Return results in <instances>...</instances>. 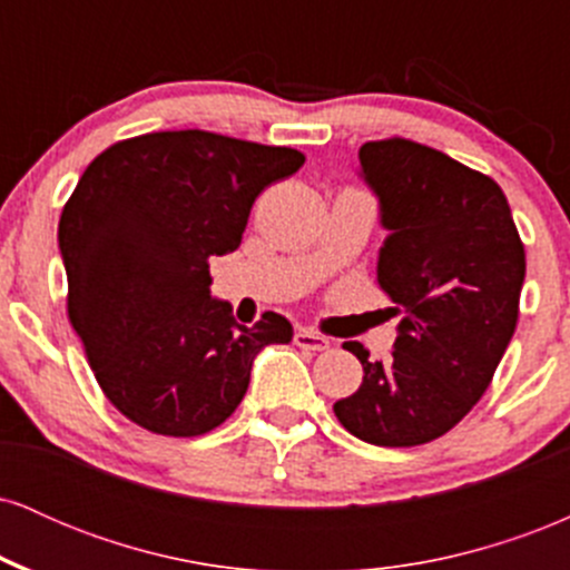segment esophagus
I'll use <instances>...</instances> for the list:
<instances>
[{
	"label": "esophagus",
	"mask_w": 570,
	"mask_h": 570,
	"mask_svg": "<svg viewBox=\"0 0 570 570\" xmlns=\"http://www.w3.org/2000/svg\"><path fill=\"white\" fill-rule=\"evenodd\" d=\"M294 345H299V348H305V351H326L330 348V340H326L324 335H318V332L297 330L294 332Z\"/></svg>",
	"instance_id": "obj_1"
}]
</instances>
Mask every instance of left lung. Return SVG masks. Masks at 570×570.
I'll return each instance as SVG.
<instances>
[{"label":"left lung","mask_w":570,"mask_h":570,"mask_svg":"<svg viewBox=\"0 0 570 570\" xmlns=\"http://www.w3.org/2000/svg\"><path fill=\"white\" fill-rule=\"evenodd\" d=\"M358 163L389 230L377 284L402 322L389 362L343 345L364 377L335 415L377 448H415L448 434L493 381L520 316L525 246L501 187L440 149L367 141Z\"/></svg>","instance_id":"1"}]
</instances>
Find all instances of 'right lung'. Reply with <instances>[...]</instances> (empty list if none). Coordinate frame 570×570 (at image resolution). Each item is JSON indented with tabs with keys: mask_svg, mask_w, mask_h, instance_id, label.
Here are the masks:
<instances>
[{
	"mask_svg": "<svg viewBox=\"0 0 570 570\" xmlns=\"http://www.w3.org/2000/svg\"><path fill=\"white\" fill-rule=\"evenodd\" d=\"M305 163L208 130L117 141L85 168L58 222L69 322L98 385L128 421L163 436H200L233 415L254 356L289 343L263 313L238 324L212 297L208 259L240 246L254 200Z\"/></svg>",
	"mask_w": 570,
	"mask_h": 570,
	"instance_id": "obj_1",
	"label": "right lung"
}]
</instances>
